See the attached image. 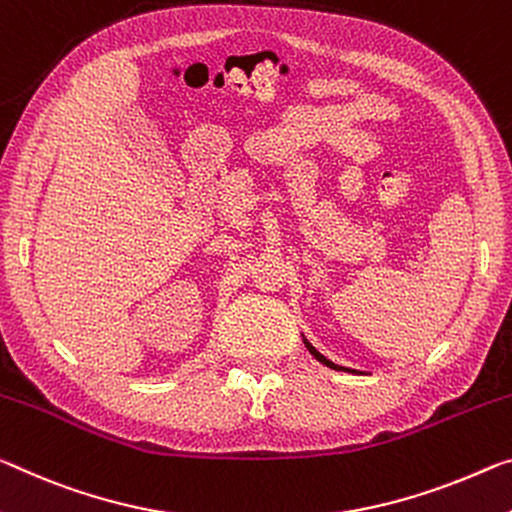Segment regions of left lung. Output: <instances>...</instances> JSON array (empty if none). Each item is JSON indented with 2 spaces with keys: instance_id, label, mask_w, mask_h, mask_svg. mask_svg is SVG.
<instances>
[{
  "instance_id": "obj_1",
  "label": "left lung",
  "mask_w": 512,
  "mask_h": 512,
  "mask_svg": "<svg viewBox=\"0 0 512 512\" xmlns=\"http://www.w3.org/2000/svg\"><path fill=\"white\" fill-rule=\"evenodd\" d=\"M303 342H305V346H307V351H310L312 355H314V358L316 360H319L321 364H326V367H330V369H335V371H351V369H346V367H339V364H335V362H330L328 358H326V355H321L319 351H316V348L310 344V342H307V339L303 337ZM353 373H358V371H353Z\"/></svg>"
}]
</instances>
